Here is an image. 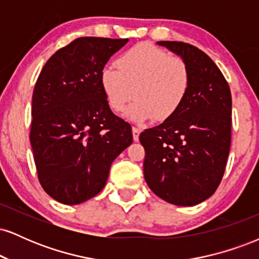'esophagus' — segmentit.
Listing matches in <instances>:
<instances>
[{
	"label": "esophagus",
	"mask_w": 259,
	"mask_h": 259,
	"mask_svg": "<svg viewBox=\"0 0 259 259\" xmlns=\"http://www.w3.org/2000/svg\"><path fill=\"white\" fill-rule=\"evenodd\" d=\"M140 133H141V130L139 129V127H133V139L134 141H139V136H140Z\"/></svg>",
	"instance_id": "34e87169"
}]
</instances>
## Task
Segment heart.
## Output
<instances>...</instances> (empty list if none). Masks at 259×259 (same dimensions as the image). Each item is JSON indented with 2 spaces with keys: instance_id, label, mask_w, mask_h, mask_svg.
I'll use <instances>...</instances> for the list:
<instances>
[{
  "instance_id": "heart-1",
  "label": "heart",
  "mask_w": 259,
  "mask_h": 259,
  "mask_svg": "<svg viewBox=\"0 0 259 259\" xmlns=\"http://www.w3.org/2000/svg\"><path fill=\"white\" fill-rule=\"evenodd\" d=\"M105 67L100 84L113 112L120 113L135 96L126 118L135 123L168 120L180 109L190 89V72L183 59L147 44L136 45Z\"/></svg>"
}]
</instances>
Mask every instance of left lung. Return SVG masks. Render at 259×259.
I'll list each match as a JSON object with an SVG mask.
<instances>
[{
    "label": "left lung",
    "instance_id": "left-lung-1",
    "mask_svg": "<svg viewBox=\"0 0 259 259\" xmlns=\"http://www.w3.org/2000/svg\"><path fill=\"white\" fill-rule=\"evenodd\" d=\"M157 45L185 62L190 89L183 106L158 126L145 130L144 177L148 187L175 206H195L221 184L231 144V92L219 68L197 47Z\"/></svg>",
    "mask_w": 259,
    "mask_h": 259
}]
</instances>
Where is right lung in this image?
I'll list each match as a JSON object with an SVG mask.
<instances>
[{
  "instance_id": "1",
  "label": "right lung",
  "mask_w": 259,
  "mask_h": 259,
  "mask_svg": "<svg viewBox=\"0 0 259 259\" xmlns=\"http://www.w3.org/2000/svg\"><path fill=\"white\" fill-rule=\"evenodd\" d=\"M127 38L79 37L44 65L31 102L30 144L41 186L53 200L79 204L96 196L112 162L133 142L114 114L100 73Z\"/></svg>"
}]
</instances>
